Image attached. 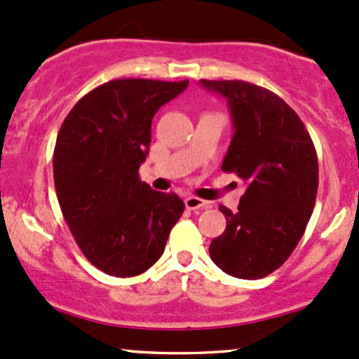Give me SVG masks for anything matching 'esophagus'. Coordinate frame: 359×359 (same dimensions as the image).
<instances>
[{"label": "esophagus", "instance_id": "obj_1", "mask_svg": "<svg viewBox=\"0 0 359 359\" xmlns=\"http://www.w3.org/2000/svg\"><path fill=\"white\" fill-rule=\"evenodd\" d=\"M185 207H187L189 210L204 209V207H209V202L204 201V198H198L196 196H189L185 197Z\"/></svg>", "mask_w": 359, "mask_h": 359}]
</instances>
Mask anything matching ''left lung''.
Segmentation results:
<instances>
[{
	"mask_svg": "<svg viewBox=\"0 0 359 359\" xmlns=\"http://www.w3.org/2000/svg\"><path fill=\"white\" fill-rule=\"evenodd\" d=\"M231 109L234 135L224 172L248 184L237 212L219 205L226 231L209 254L224 273L261 279L287 261L308 226L319 184L318 155L304 123L283 98L243 80H201Z\"/></svg>",
	"mask_w": 359,
	"mask_h": 359,
	"instance_id": "obj_1",
	"label": "left lung"
}]
</instances>
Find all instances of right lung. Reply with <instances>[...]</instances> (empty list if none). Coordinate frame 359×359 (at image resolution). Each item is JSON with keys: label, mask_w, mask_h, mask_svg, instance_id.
I'll list each match as a JSON object with an SVG mask.
<instances>
[{"label": "right lung", "mask_w": 359, "mask_h": 359, "mask_svg": "<svg viewBox=\"0 0 359 359\" xmlns=\"http://www.w3.org/2000/svg\"><path fill=\"white\" fill-rule=\"evenodd\" d=\"M189 80L122 79L81 97L60 127L53 179L60 209L83 256L115 278L145 273L161 259L185 205L142 182L150 125Z\"/></svg>", "instance_id": "add662e5"}]
</instances>
